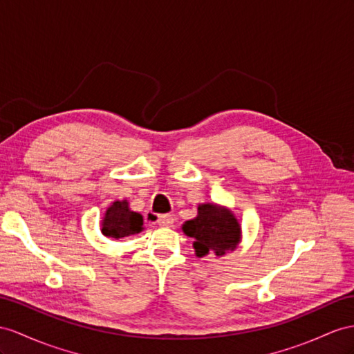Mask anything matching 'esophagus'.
<instances>
[{
	"label": "esophagus",
	"mask_w": 354,
	"mask_h": 354,
	"mask_svg": "<svg viewBox=\"0 0 354 354\" xmlns=\"http://www.w3.org/2000/svg\"><path fill=\"white\" fill-rule=\"evenodd\" d=\"M174 216L166 214V215H160L157 218V224L160 225V227H171L174 225Z\"/></svg>",
	"instance_id": "1"
}]
</instances>
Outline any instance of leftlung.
Segmentation results:
<instances>
[{"label":"left lung","mask_w":354,"mask_h":354,"mask_svg":"<svg viewBox=\"0 0 354 354\" xmlns=\"http://www.w3.org/2000/svg\"><path fill=\"white\" fill-rule=\"evenodd\" d=\"M183 230L193 238V247L197 257L209 254L224 256L233 251L241 241V225L236 216L227 207L214 203H203L197 207V216L185 221Z\"/></svg>","instance_id":"1"}]
</instances>
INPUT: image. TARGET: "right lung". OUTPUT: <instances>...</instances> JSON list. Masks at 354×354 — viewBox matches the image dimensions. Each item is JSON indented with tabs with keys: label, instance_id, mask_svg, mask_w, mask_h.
I'll return each instance as SVG.
<instances>
[{
	"label": "right lung",
	"instance_id": "right-lung-1",
	"mask_svg": "<svg viewBox=\"0 0 354 354\" xmlns=\"http://www.w3.org/2000/svg\"><path fill=\"white\" fill-rule=\"evenodd\" d=\"M143 230V216L129 207L127 201H116L107 207L102 221V233L107 238L122 239Z\"/></svg>",
	"mask_w": 354,
	"mask_h": 354
}]
</instances>
